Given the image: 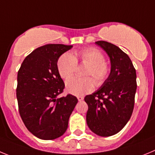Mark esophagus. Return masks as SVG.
I'll return each instance as SVG.
<instances>
[{
  "instance_id": "34e87169",
  "label": "esophagus",
  "mask_w": 155,
  "mask_h": 155,
  "mask_svg": "<svg viewBox=\"0 0 155 155\" xmlns=\"http://www.w3.org/2000/svg\"><path fill=\"white\" fill-rule=\"evenodd\" d=\"M77 99H78V100H79V101H83V97H81V96H78L77 97Z\"/></svg>"
}]
</instances>
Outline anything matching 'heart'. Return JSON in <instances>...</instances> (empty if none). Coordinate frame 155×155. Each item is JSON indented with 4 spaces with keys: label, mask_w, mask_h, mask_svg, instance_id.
<instances>
[{
    "label": "heart",
    "mask_w": 155,
    "mask_h": 155,
    "mask_svg": "<svg viewBox=\"0 0 155 155\" xmlns=\"http://www.w3.org/2000/svg\"><path fill=\"white\" fill-rule=\"evenodd\" d=\"M78 58L82 63L89 66L84 76L90 78L72 77L66 81V90L75 96L90 93L94 89L95 84L97 86H101L108 77L110 70V65L104 60V54L100 50L88 48L76 52V56L65 52L58 58L57 69L62 79H68L74 73L77 67Z\"/></svg>",
    "instance_id": "b5f03b06"
}]
</instances>
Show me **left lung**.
<instances>
[{"instance_id":"1","label":"left lung","mask_w":155,"mask_h":155,"mask_svg":"<svg viewBox=\"0 0 155 155\" xmlns=\"http://www.w3.org/2000/svg\"><path fill=\"white\" fill-rule=\"evenodd\" d=\"M110 57V73L99 90L85 97L88 105L86 123L101 137L117 134L132 115L137 90L136 70L130 58L119 47L96 41Z\"/></svg>"}]
</instances>
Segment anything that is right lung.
<instances>
[{
  "label": "right lung",
  "mask_w": 155,
  "mask_h": 155,
  "mask_svg": "<svg viewBox=\"0 0 155 155\" xmlns=\"http://www.w3.org/2000/svg\"><path fill=\"white\" fill-rule=\"evenodd\" d=\"M72 47L48 44L36 48L24 59L18 72L19 114L29 131L42 140H54L64 134L78 102L71 94L57 98L65 88L57 62Z\"/></svg>",
  "instance_id": "right-lung-1"
}]
</instances>
